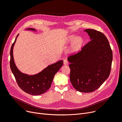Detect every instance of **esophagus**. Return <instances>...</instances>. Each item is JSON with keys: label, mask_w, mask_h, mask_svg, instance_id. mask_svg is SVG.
Listing matches in <instances>:
<instances>
[{"label": "esophagus", "mask_w": 122, "mask_h": 122, "mask_svg": "<svg viewBox=\"0 0 122 122\" xmlns=\"http://www.w3.org/2000/svg\"><path fill=\"white\" fill-rule=\"evenodd\" d=\"M68 64V61H67V60H63V65H67Z\"/></svg>", "instance_id": "1"}]
</instances>
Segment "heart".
Instances as JSON below:
<instances>
[{"mask_svg":"<svg viewBox=\"0 0 122 122\" xmlns=\"http://www.w3.org/2000/svg\"><path fill=\"white\" fill-rule=\"evenodd\" d=\"M68 41L69 42H72L73 41H74L72 46V49L74 51H77L80 48L81 45L82 44L81 38H76V37L75 36H71L68 38Z\"/></svg>","mask_w":122,"mask_h":122,"instance_id":"obj_1","label":"heart"}]
</instances>
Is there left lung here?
<instances>
[{"instance_id": "1", "label": "left lung", "mask_w": 122, "mask_h": 122, "mask_svg": "<svg viewBox=\"0 0 122 122\" xmlns=\"http://www.w3.org/2000/svg\"><path fill=\"white\" fill-rule=\"evenodd\" d=\"M91 40L75 55L69 56L70 80L76 90L95 91L108 78L113 60L112 51L106 36L94 29H86Z\"/></svg>"}]
</instances>
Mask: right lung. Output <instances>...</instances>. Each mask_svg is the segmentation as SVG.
I'll return each mask as SVG.
<instances>
[{
    "mask_svg": "<svg viewBox=\"0 0 122 122\" xmlns=\"http://www.w3.org/2000/svg\"><path fill=\"white\" fill-rule=\"evenodd\" d=\"M26 30L36 32L34 28H27ZM11 46L10 50V68L20 88L27 93L32 95H39L44 93L51 86L55 74L63 65V61L49 65L38 73L29 75L22 72L16 66L13 57V48L17 37Z\"/></svg>",
    "mask_w": 122,
    "mask_h": 122,
    "instance_id": "add662e5",
    "label": "right lung"
}]
</instances>
